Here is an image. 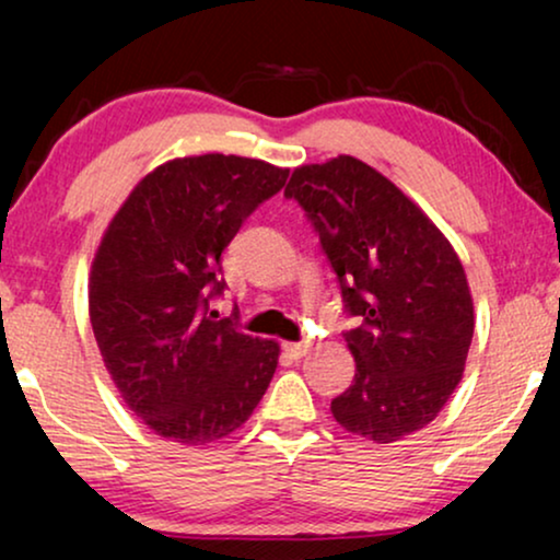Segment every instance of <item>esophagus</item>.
<instances>
[{
    "mask_svg": "<svg viewBox=\"0 0 560 560\" xmlns=\"http://www.w3.org/2000/svg\"><path fill=\"white\" fill-rule=\"evenodd\" d=\"M285 354L293 357V359H301L311 351V341H295V343H285Z\"/></svg>",
    "mask_w": 560,
    "mask_h": 560,
    "instance_id": "34e87169",
    "label": "esophagus"
}]
</instances>
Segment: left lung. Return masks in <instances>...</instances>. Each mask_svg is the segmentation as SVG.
<instances>
[{"label": "left lung", "instance_id": "8db88e82", "mask_svg": "<svg viewBox=\"0 0 560 560\" xmlns=\"http://www.w3.org/2000/svg\"><path fill=\"white\" fill-rule=\"evenodd\" d=\"M285 196L318 232L349 316H362L343 334L357 374L331 400L336 423L372 443L420 431L454 395L471 347L462 259L416 201L351 155L295 167Z\"/></svg>", "mask_w": 560, "mask_h": 560}]
</instances>
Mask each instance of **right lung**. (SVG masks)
<instances>
[{"instance_id":"add662e5","label":"right lung","mask_w":560,"mask_h":560,"mask_svg":"<svg viewBox=\"0 0 560 560\" xmlns=\"http://www.w3.org/2000/svg\"><path fill=\"white\" fill-rule=\"evenodd\" d=\"M288 173L219 152L167 160L106 226L91 262V328L121 400L167 441L226 439L278 370V341L209 305L226 288L221 252Z\"/></svg>"}]
</instances>
